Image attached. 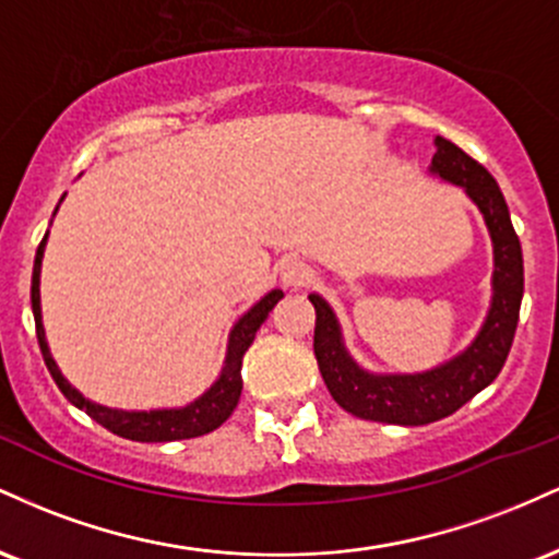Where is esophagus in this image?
Segmentation results:
<instances>
[{"instance_id":"34e87169","label":"esophagus","mask_w":559,"mask_h":559,"mask_svg":"<svg viewBox=\"0 0 559 559\" xmlns=\"http://www.w3.org/2000/svg\"><path fill=\"white\" fill-rule=\"evenodd\" d=\"M312 278H316V271H312V267L301 260H288L286 265L281 267V281H284V286H288V288L307 286Z\"/></svg>"}]
</instances>
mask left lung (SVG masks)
Here are the masks:
<instances>
[{"instance_id": "obj_1", "label": "left lung", "mask_w": 559, "mask_h": 559, "mask_svg": "<svg viewBox=\"0 0 559 559\" xmlns=\"http://www.w3.org/2000/svg\"><path fill=\"white\" fill-rule=\"evenodd\" d=\"M431 173L463 186L478 204L493 241V301L484 329L460 357L418 376H370L355 365L342 344L331 307L310 294L316 307V349L320 376L338 407L362 420L426 426L457 413L480 389H486L504 368L515 338L523 299V252L512 228L510 210L497 181L484 165L465 155L457 144L436 139Z\"/></svg>"}]
</instances>
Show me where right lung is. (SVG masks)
I'll return each mask as SVG.
<instances>
[{"mask_svg":"<svg viewBox=\"0 0 559 559\" xmlns=\"http://www.w3.org/2000/svg\"><path fill=\"white\" fill-rule=\"evenodd\" d=\"M57 213V210H55ZM44 243H47V236H44L41 243L36 249L34 260V278H31V307H34V320H36V338L38 346H41L44 362H47L49 373H52L57 389L68 396V402H73L75 407L83 409L88 418H94L99 426H105L107 431L123 436V439L131 441H181V439H197V436H204L215 431L217 426H223L230 418V413L236 409L241 396V360L243 352L249 349V344L254 342V333L262 323H265L267 312L278 305V299L284 297L281 288H273L267 297H262L252 310L243 316L239 323L234 325L228 338V357L226 368H223L221 378L215 381V386L207 391L204 396H199L194 404L181 409H152V413H123V409H110L102 407V404H94L75 391L70 383L62 378L60 370L49 355L47 338H44V325H41V305H38V273H41V258H44Z\"/></svg>","mask_w":559,"mask_h":559,"instance_id":"add662e5","label":"right lung"}]
</instances>
